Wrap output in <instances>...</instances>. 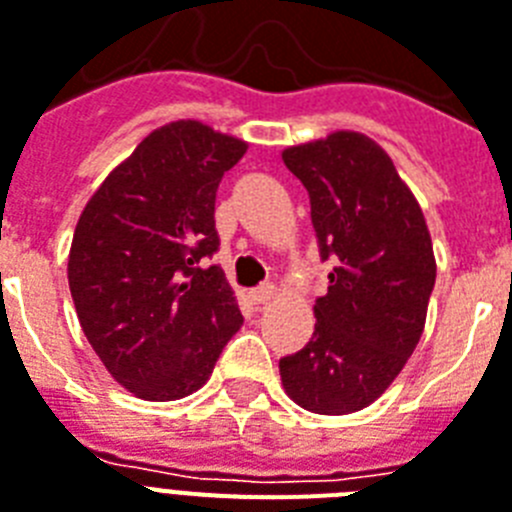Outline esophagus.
<instances>
[{
  "label": "esophagus",
  "instance_id": "34e87169",
  "mask_svg": "<svg viewBox=\"0 0 512 512\" xmlns=\"http://www.w3.org/2000/svg\"><path fill=\"white\" fill-rule=\"evenodd\" d=\"M251 301L253 303H266V301H272L274 298V285H269V282H266V285H259V287H253L251 293Z\"/></svg>",
  "mask_w": 512,
  "mask_h": 512
}]
</instances>
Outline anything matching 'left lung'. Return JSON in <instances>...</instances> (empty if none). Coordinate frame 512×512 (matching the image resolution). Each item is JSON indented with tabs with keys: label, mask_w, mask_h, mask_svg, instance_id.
I'll return each instance as SVG.
<instances>
[{
	"label": "left lung",
	"mask_w": 512,
	"mask_h": 512,
	"mask_svg": "<svg viewBox=\"0 0 512 512\" xmlns=\"http://www.w3.org/2000/svg\"><path fill=\"white\" fill-rule=\"evenodd\" d=\"M308 190L327 295L314 337L280 361L282 387L311 413L342 416L382 395L416 350L434 290L424 211L387 151L353 130L282 151Z\"/></svg>",
	"instance_id": "1"
}]
</instances>
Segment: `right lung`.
Returning a JSON list of instances; mask_svg holds the SVG:
<instances>
[{
  "label": "right lung",
  "instance_id": "obj_1",
  "mask_svg": "<svg viewBox=\"0 0 512 512\" xmlns=\"http://www.w3.org/2000/svg\"><path fill=\"white\" fill-rule=\"evenodd\" d=\"M248 143L198 120L154 130L99 185L75 227L67 280L80 327L117 382L180 400L243 324L217 264L219 180Z\"/></svg>",
  "mask_w": 512,
  "mask_h": 512
}]
</instances>
